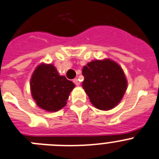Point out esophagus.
Wrapping results in <instances>:
<instances>
[{
    "label": "esophagus",
    "instance_id": "obj_1",
    "mask_svg": "<svg viewBox=\"0 0 159 159\" xmlns=\"http://www.w3.org/2000/svg\"><path fill=\"white\" fill-rule=\"evenodd\" d=\"M74 81V83H75L76 85H80V81H79V80L78 79V78H74V81Z\"/></svg>",
    "mask_w": 159,
    "mask_h": 159
}]
</instances>
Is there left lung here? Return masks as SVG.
<instances>
[{"label": "left lung", "mask_w": 159, "mask_h": 159, "mask_svg": "<svg viewBox=\"0 0 159 159\" xmlns=\"http://www.w3.org/2000/svg\"><path fill=\"white\" fill-rule=\"evenodd\" d=\"M82 88L90 102L101 110L118 106L127 89V79L119 64L112 59L94 60L83 66Z\"/></svg>", "instance_id": "8db88e82"}]
</instances>
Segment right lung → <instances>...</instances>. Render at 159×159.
<instances>
[{
    "label": "right lung",
    "mask_w": 159,
    "mask_h": 159,
    "mask_svg": "<svg viewBox=\"0 0 159 159\" xmlns=\"http://www.w3.org/2000/svg\"><path fill=\"white\" fill-rule=\"evenodd\" d=\"M74 82L60 75L53 64L41 63L36 67L30 78L33 99L40 108L56 112L66 106Z\"/></svg>",
    "instance_id": "add662e5"
}]
</instances>
